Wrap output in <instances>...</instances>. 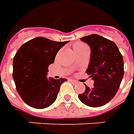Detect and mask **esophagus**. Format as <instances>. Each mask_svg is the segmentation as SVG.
<instances>
[{"mask_svg": "<svg viewBox=\"0 0 134 134\" xmlns=\"http://www.w3.org/2000/svg\"><path fill=\"white\" fill-rule=\"evenodd\" d=\"M70 80L71 82H73V83H75V84H76V83H77V81H75V80H72V79H70Z\"/></svg>", "mask_w": 134, "mask_h": 134, "instance_id": "34e87169", "label": "esophagus"}]
</instances>
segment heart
Wrapping results in <instances>:
<instances>
[{
  "label": "heart",
  "mask_w": 134,
  "mask_h": 134,
  "mask_svg": "<svg viewBox=\"0 0 134 134\" xmlns=\"http://www.w3.org/2000/svg\"><path fill=\"white\" fill-rule=\"evenodd\" d=\"M86 47L84 44H82V43H77V44H76L75 45V47H74V49L75 50H77V49H81L82 47Z\"/></svg>",
  "instance_id": "obj_1"
}]
</instances>
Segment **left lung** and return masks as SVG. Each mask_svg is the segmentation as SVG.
Listing matches in <instances>:
<instances>
[{
    "label": "left lung",
    "instance_id": "8db88e82",
    "mask_svg": "<svg viewBox=\"0 0 134 134\" xmlns=\"http://www.w3.org/2000/svg\"><path fill=\"white\" fill-rule=\"evenodd\" d=\"M90 47V62L85 72L94 80L92 88L86 85L78 98L87 106H103L111 100L119 89L124 75V59L113 41L98 34L80 38Z\"/></svg>",
    "mask_w": 134,
    "mask_h": 134
}]
</instances>
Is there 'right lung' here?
Segmentation results:
<instances>
[{"label":"right lung","mask_w":134,"mask_h":134,"mask_svg":"<svg viewBox=\"0 0 134 134\" xmlns=\"http://www.w3.org/2000/svg\"><path fill=\"white\" fill-rule=\"evenodd\" d=\"M68 42L36 37L17 51L13 62V78L17 92L28 105L43 109L56 100L61 85L67 80L48 79V67L54 63L59 50Z\"/></svg>","instance_id":"right-lung-1"}]
</instances>
